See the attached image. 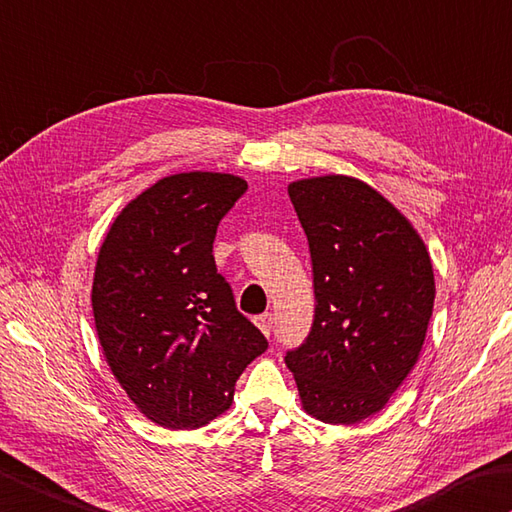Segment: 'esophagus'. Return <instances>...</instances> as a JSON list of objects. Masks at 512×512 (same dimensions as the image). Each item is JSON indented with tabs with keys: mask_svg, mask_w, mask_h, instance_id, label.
Returning <instances> with one entry per match:
<instances>
[{
	"mask_svg": "<svg viewBox=\"0 0 512 512\" xmlns=\"http://www.w3.org/2000/svg\"><path fill=\"white\" fill-rule=\"evenodd\" d=\"M255 324L266 337H270V330H273V315H270V313L259 315V317H255Z\"/></svg>",
	"mask_w": 512,
	"mask_h": 512,
	"instance_id": "esophagus-1",
	"label": "esophagus"
}]
</instances>
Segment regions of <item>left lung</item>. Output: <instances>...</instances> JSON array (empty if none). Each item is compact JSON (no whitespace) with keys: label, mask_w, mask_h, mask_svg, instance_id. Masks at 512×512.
<instances>
[{"label":"left lung","mask_w":512,"mask_h":512,"mask_svg":"<svg viewBox=\"0 0 512 512\" xmlns=\"http://www.w3.org/2000/svg\"><path fill=\"white\" fill-rule=\"evenodd\" d=\"M308 237L315 319L286 353L308 415L357 424L382 410L422 353L435 275L413 224L362 179L288 184Z\"/></svg>","instance_id":"8db88e82"}]
</instances>
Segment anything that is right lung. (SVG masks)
Instances as JSON below:
<instances>
[{
  "label": "right lung",
  "mask_w": 512,
  "mask_h": 512,
  "mask_svg": "<svg viewBox=\"0 0 512 512\" xmlns=\"http://www.w3.org/2000/svg\"><path fill=\"white\" fill-rule=\"evenodd\" d=\"M246 188L230 173L162 177L99 248L90 302L106 364L139 413L170 430L228 410L239 375L268 348L213 257L217 226Z\"/></svg>",
  "instance_id": "add662e5"
}]
</instances>
